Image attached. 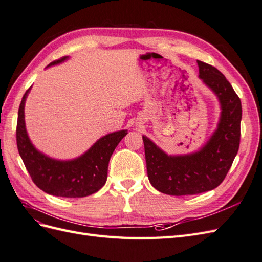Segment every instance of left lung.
Segmentation results:
<instances>
[{
	"label": "left lung",
	"mask_w": 262,
	"mask_h": 262,
	"mask_svg": "<svg viewBox=\"0 0 262 262\" xmlns=\"http://www.w3.org/2000/svg\"><path fill=\"white\" fill-rule=\"evenodd\" d=\"M199 77L216 95L221 116L216 130L199 150L168 155L143 136L148 180L156 190L169 195L210 191L226 177L239 148L242 102L220 71L196 61Z\"/></svg>",
	"instance_id": "8db88e82"
}]
</instances>
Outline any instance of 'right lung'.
<instances>
[{
	"label": "right lung",
	"mask_w": 262,
	"mask_h": 262,
	"mask_svg": "<svg viewBox=\"0 0 262 262\" xmlns=\"http://www.w3.org/2000/svg\"><path fill=\"white\" fill-rule=\"evenodd\" d=\"M68 59L69 57H63L48 67ZM29 91L30 89L24 95L19 105L16 141L19 155L35 185L46 193L55 196L83 198L97 192L106 184L110 157L119 142L128 134V130L106 134L74 160H54L39 152L28 137L24 109Z\"/></svg>",
	"instance_id": "1"
}]
</instances>
